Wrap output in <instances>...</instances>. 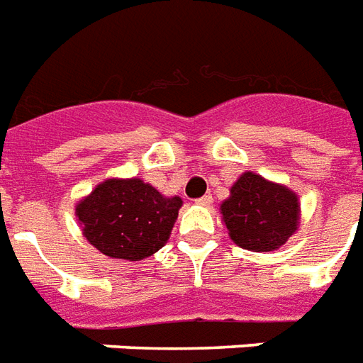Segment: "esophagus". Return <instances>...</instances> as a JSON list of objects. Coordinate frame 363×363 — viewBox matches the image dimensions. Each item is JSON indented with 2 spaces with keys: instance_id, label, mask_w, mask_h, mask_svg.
<instances>
[{
  "instance_id": "esophagus-1",
  "label": "esophagus",
  "mask_w": 363,
  "mask_h": 363,
  "mask_svg": "<svg viewBox=\"0 0 363 363\" xmlns=\"http://www.w3.org/2000/svg\"><path fill=\"white\" fill-rule=\"evenodd\" d=\"M211 202H213V196L211 194H206V196H202V198H198V200H196V203H198V206H206V208H208V206H211Z\"/></svg>"
}]
</instances>
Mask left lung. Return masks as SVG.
Returning a JSON list of instances; mask_svg holds the SVG:
<instances>
[{
  "label": "left lung",
  "instance_id": "8db88e82",
  "mask_svg": "<svg viewBox=\"0 0 363 363\" xmlns=\"http://www.w3.org/2000/svg\"><path fill=\"white\" fill-rule=\"evenodd\" d=\"M219 209L230 240L252 252L281 248L300 225L296 192L252 171L238 177Z\"/></svg>",
  "mask_w": 363,
  "mask_h": 363
}]
</instances>
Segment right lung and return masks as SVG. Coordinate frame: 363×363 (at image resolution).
<instances>
[{"mask_svg": "<svg viewBox=\"0 0 363 363\" xmlns=\"http://www.w3.org/2000/svg\"><path fill=\"white\" fill-rule=\"evenodd\" d=\"M181 206L179 196H163L133 177L99 182L74 213L86 240L104 256L140 262L165 246Z\"/></svg>", "mask_w": 363, "mask_h": 363, "instance_id": "1", "label": "right lung"}]
</instances>
